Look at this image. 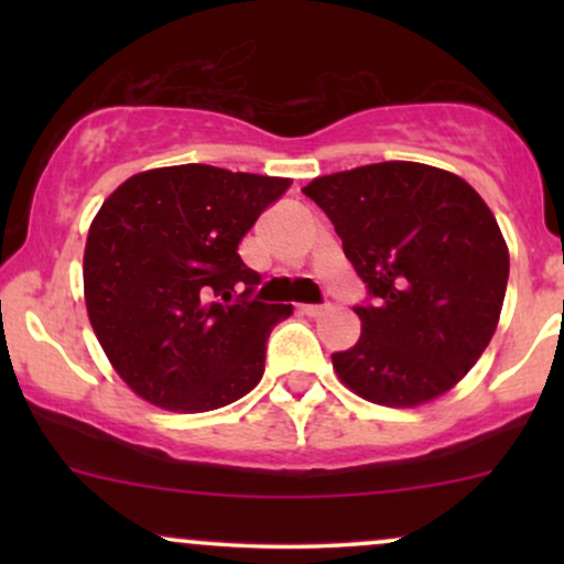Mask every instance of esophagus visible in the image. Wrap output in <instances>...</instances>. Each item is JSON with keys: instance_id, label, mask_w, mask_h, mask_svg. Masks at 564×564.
<instances>
[{"instance_id": "obj_1", "label": "esophagus", "mask_w": 564, "mask_h": 564, "mask_svg": "<svg viewBox=\"0 0 564 564\" xmlns=\"http://www.w3.org/2000/svg\"><path fill=\"white\" fill-rule=\"evenodd\" d=\"M300 310L304 315H310V318H318V315L328 313V304H300Z\"/></svg>"}]
</instances>
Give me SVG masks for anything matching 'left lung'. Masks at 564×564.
<instances>
[{
    "label": "left lung",
    "instance_id": "obj_1",
    "mask_svg": "<svg viewBox=\"0 0 564 564\" xmlns=\"http://www.w3.org/2000/svg\"><path fill=\"white\" fill-rule=\"evenodd\" d=\"M360 281L364 332L334 368L360 398L408 408L448 392L488 347L509 281L494 212L456 174L381 161L302 187Z\"/></svg>",
    "mask_w": 564,
    "mask_h": 564
}]
</instances>
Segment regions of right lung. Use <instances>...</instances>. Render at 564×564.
Returning a JSON list of instances; mask_svg holds the SVG:
<instances>
[{
	"instance_id": "add662e5",
	"label": "right lung",
	"mask_w": 564,
	"mask_h": 564,
	"mask_svg": "<svg viewBox=\"0 0 564 564\" xmlns=\"http://www.w3.org/2000/svg\"><path fill=\"white\" fill-rule=\"evenodd\" d=\"M291 180L206 164L129 177L97 212L84 300L119 377L166 411H215L254 390L291 304L251 300L238 243Z\"/></svg>"
}]
</instances>
